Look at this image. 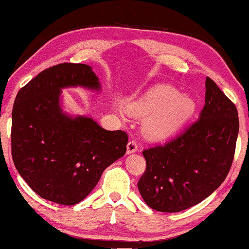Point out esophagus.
<instances>
[{
  "instance_id": "34e87169",
  "label": "esophagus",
  "mask_w": 249,
  "mask_h": 249,
  "mask_svg": "<svg viewBox=\"0 0 249 249\" xmlns=\"http://www.w3.org/2000/svg\"><path fill=\"white\" fill-rule=\"evenodd\" d=\"M138 151V145L137 142L134 141H130L127 145V154H132V153H136Z\"/></svg>"
}]
</instances>
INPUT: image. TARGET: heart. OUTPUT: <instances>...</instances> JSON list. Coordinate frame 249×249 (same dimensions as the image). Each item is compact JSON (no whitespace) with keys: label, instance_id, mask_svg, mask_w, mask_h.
Wrapping results in <instances>:
<instances>
[{"label":"heart","instance_id":"heart-1","mask_svg":"<svg viewBox=\"0 0 249 249\" xmlns=\"http://www.w3.org/2000/svg\"><path fill=\"white\" fill-rule=\"evenodd\" d=\"M192 96L179 94L169 85H158L146 91L142 97L129 102L128 110L136 115H145L142 131L154 139L166 138L175 134L195 111ZM118 108L124 112V107Z\"/></svg>","mask_w":249,"mask_h":249}]
</instances>
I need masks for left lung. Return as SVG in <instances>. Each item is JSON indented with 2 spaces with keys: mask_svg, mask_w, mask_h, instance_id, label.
<instances>
[{
  "mask_svg": "<svg viewBox=\"0 0 249 249\" xmlns=\"http://www.w3.org/2000/svg\"><path fill=\"white\" fill-rule=\"evenodd\" d=\"M199 118L163 145L142 151L146 171L138 181L145 203L175 213L209 197L230 171L239 131L237 107L207 77Z\"/></svg>",
  "mask_w": 249,
  "mask_h": 249,
  "instance_id": "1",
  "label": "left lung"
}]
</instances>
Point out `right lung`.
<instances>
[{"label":"right lung","instance_id":"obj_1","mask_svg":"<svg viewBox=\"0 0 249 249\" xmlns=\"http://www.w3.org/2000/svg\"><path fill=\"white\" fill-rule=\"evenodd\" d=\"M101 89L91 67L61 63L42 71L17 94L11 152L16 169L42 198L61 205L79 203L108 165L127 151L128 135L105 130L85 115L62 110L63 88Z\"/></svg>","mask_w":249,"mask_h":249}]
</instances>
